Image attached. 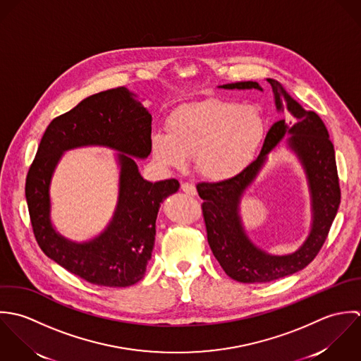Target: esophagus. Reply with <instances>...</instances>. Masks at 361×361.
Returning <instances> with one entry per match:
<instances>
[{
  "mask_svg": "<svg viewBox=\"0 0 361 361\" xmlns=\"http://www.w3.org/2000/svg\"><path fill=\"white\" fill-rule=\"evenodd\" d=\"M181 190L188 194V195H195L197 194V188L194 184H190V183H183L181 184Z\"/></svg>",
  "mask_w": 361,
  "mask_h": 361,
  "instance_id": "1",
  "label": "esophagus"
}]
</instances>
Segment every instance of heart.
Here are the masks:
<instances>
[{
	"label": "heart",
	"instance_id": "obj_1",
	"mask_svg": "<svg viewBox=\"0 0 361 361\" xmlns=\"http://www.w3.org/2000/svg\"><path fill=\"white\" fill-rule=\"evenodd\" d=\"M265 124L257 107L226 100H205L177 109L169 133L152 135L154 157L183 169L194 157L200 174L214 181L237 177L252 161L264 140Z\"/></svg>",
	"mask_w": 361,
	"mask_h": 361
}]
</instances>
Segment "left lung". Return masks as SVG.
Returning a JSON list of instances; mask_svg holds the SVG:
<instances>
[{
  "label": "left lung",
  "mask_w": 361,
  "mask_h": 361,
  "mask_svg": "<svg viewBox=\"0 0 361 361\" xmlns=\"http://www.w3.org/2000/svg\"><path fill=\"white\" fill-rule=\"evenodd\" d=\"M275 94L278 111L285 107L292 120L276 121L267 134L259 156L237 177L219 183H200L204 200L202 214L208 243L223 271L241 283H267L305 268L324 245L341 204V187L335 149L319 116L304 110L275 79H267ZM223 89H259L258 82H235L221 85ZM300 160L309 181L313 223L309 237L293 255L271 256L258 249L248 238L239 216V201L263 166L267 153L285 137Z\"/></svg>",
  "instance_id": "1"
}]
</instances>
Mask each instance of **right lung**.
Listing matches in <instances>:
<instances>
[{
  "label": "right lung",
  "instance_id": "1",
  "mask_svg": "<svg viewBox=\"0 0 361 361\" xmlns=\"http://www.w3.org/2000/svg\"><path fill=\"white\" fill-rule=\"evenodd\" d=\"M127 87L83 99L47 127L27 171L25 195L36 241L54 262L89 283L127 288L144 278L156 235L160 204L178 191L176 178L146 181L134 157L152 150V116ZM80 145L117 149L119 201L108 227L89 242L75 243L55 231L49 219V183L64 151Z\"/></svg>",
  "mask_w": 361,
  "mask_h": 361
}]
</instances>
